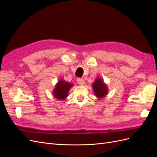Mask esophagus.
<instances>
[{"mask_svg": "<svg viewBox=\"0 0 157 157\" xmlns=\"http://www.w3.org/2000/svg\"><path fill=\"white\" fill-rule=\"evenodd\" d=\"M77 82L80 84V85H84V79H82V78H77Z\"/></svg>", "mask_w": 157, "mask_h": 157, "instance_id": "1", "label": "esophagus"}]
</instances>
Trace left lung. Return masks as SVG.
Masks as SVG:
<instances>
[{
    "label": "left lung",
    "instance_id": "left-lung-1",
    "mask_svg": "<svg viewBox=\"0 0 157 157\" xmlns=\"http://www.w3.org/2000/svg\"><path fill=\"white\" fill-rule=\"evenodd\" d=\"M92 88L95 94L99 98H102L105 96L107 93V88L106 85L104 84L103 80L98 78L93 83Z\"/></svg>",
    "mask_w": 157,
    "mask_h": 157
}]
</instances>
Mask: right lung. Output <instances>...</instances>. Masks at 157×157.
Returning a JSON list of instances; mask_svg holds the SVG:
<instances>
[{
    "label": "right lung",
    "instance_id": "right-lung-1",
    "mask_svg": "<svg viewBox=\"0 0 157 157\" xmlns=\"http://www.w3.org/2000/svg\"><path fill=\"white\" fill-rule=\"evenodd\" d=\"M71 86H73L72 84L65 82V80H59L53 92L54 97L61 100L65 99L66 97H67L69 90Z\"/></svg>",
    "mask_w": 157,
    "mask_h": 157
}]
</instances>
